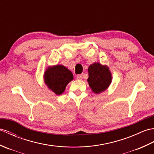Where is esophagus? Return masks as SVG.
<instances>
[{"instance_id": "obj_1", "label": "esophagus", "mask_w": 154, "mask_h": 154, "mask_svg": "<svg viewBox=\"0 0 154 154\" xmlns=\"http://www.w3.org/2000/svg\"><path fill=\"white\" fill-rule=\"evenodd\" d=\"M77 79L78 80H82V79H83V75H81V74L77 75Z\"/></svg>"}]
</instances>
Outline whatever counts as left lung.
I'll return each instance as SVG.
<instances>
[{
	"instance_id": "1",
	"label": "left lung",
	"mask_w": 154,
	"mask_h": 154,
	"mask_svg": "<svg viewBox=\"0 0 154 154\" xmlns=\"http://www.w3.org/2000/svg\"><path fill=\"white\" fill-rule=\"evenodd\" d=\"M89 78L87 81L94 93L99 94L105 91L112 81L109 68L99 63H94L88 68Z\"/></svg>"
}]
</instances>
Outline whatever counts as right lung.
Wrapping results in <instances>:
<instances>
[{
	"label": "right lung",
	"instance_id": "1",
	"mask_svg": "<svg viewBox=\"0 0 154 154\" xmlns=\"http://www.w3.org/2000/svg\"><path fill=\"white\" fill-rule=\"evenodd\" d=\"M73 79L71 71L63 65L48 67L44 73V82L57 95L64 92L67 85Z\"/></svg>",
	"mask_w": 154,
	"mask_h": 154
}]
</instances>
